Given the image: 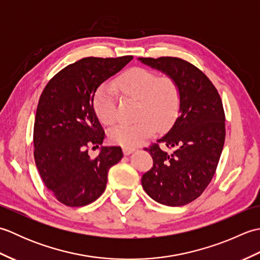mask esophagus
I'll return each mask as SVG.
<instances>
[{"instance_id": "obj_1", "label": "esophagus", "mask_w": 260, "mask_h": 260, "mask_svg": "<svg viewBox=\"0 0 260 260\" xmlns=\"http://www.w3.org/2000/svg\"><path fill=\"white\" fill-rule=\"evenodd\" d=\"M136 150H137L136 147H131V146H125V147H123V152H124L125 155H129V154L135 152Z\"/></svg>"}]
</instances>
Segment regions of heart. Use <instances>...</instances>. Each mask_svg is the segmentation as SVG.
<instances>
[{
  "label": "heart",
  "instance_id": "obj_1",
  "mask_svg": "<svg viewBox=\"0 0 260 260\" xmlns=\"http://www.w3.org/2000/svg\"><path fill=\"white\" fill-rule=\"evenodd\" d=\"M115 87L127 98L137 101L133 124H119L109 131L114 143L135 146L150 137L155 129H167L174 123L181 107V90L171 77H159L145 68H133L115 82ZM93 109L105 125H113L118 110L114 87L104 84L93 96Z\"/></svg>",
  "mask_w": 260,
  "mask_h": 260
}]
</instances>
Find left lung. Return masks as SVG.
Listing matches in <instances>:
<instances>
[{
  "mask_svg": "<svg viewBox=\"0 0 260 260\" xmlns=\"http://www.w3.org/2000/svg\"><path fill=\"white\" fill-rule=\"evenodd\" d=\"M140 60L174 79L181 90L180 116L172 128L144 148L151 154L153 168L142 176L143 189L158 203L184 206L202 194L217 170L225 137L221 98L208 77L183 59ZM159 144L176 151L170 154Z\"/></svg>",
  "mask_w": 260,
  "mask_h": 260,
  "instance_id": "left-lung-1",
  "label": "left lung"
}]
</instances>
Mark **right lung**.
<instances>
[{
    "label": "right lung",
    "mask_w": 260,
    "mask_h": 260,
    "mask_svg": "<svg viewBox=\"0 0 260 260\" xmlns=\"http://www.w3.org/2000/svg\"><path fill=\"white\" fill-rule=\"evenodd\" d=\"M133 59L88 57L60 70L39 99L33 145L35 161L47 189L68 207H84L106 189L109 169L123 152L102 146L91 158L88 147L103 144L105 132L93 109L97 88Z\"/></svg>",
    "instance_id": "1"
}]
</instances>
